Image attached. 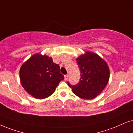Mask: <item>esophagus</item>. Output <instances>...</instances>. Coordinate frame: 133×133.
I'll return each instance as SVG.
<instances>
[{
    "instance_id": "obj_1",
    "label": "esophagus",
    "mask_w": 133,
    "mask_h": 133,
    "mask_svg": "<svg viewBox=\"0 0 133 133\" xmlns=\"http://www.w3.org/2000/svg\"><path fill=\"white\" fill-rule=\"evenodd\" d=\"M68 77H69L68 74L65 75H64V80H68Z\"/></svg>"
}]
</instances>
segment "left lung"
<instances>
[{"label": "left lung", "mask_w": 133, "mask_h": 133, "mask_svg": "<svg viewBox=\"0 0 133 133\" xmlns=\"http://www.w3.org/2000/svg\"><path fill=\"white\" fill-rule=\"evenodd\" d=\"M81 72L77 85H68L77 96L84 99H92L99 95L106 87L110 71L106 62L96 53L87 51L76 59Z\"/></svg>", "instance_id": "left-lung-1"}]
</instances>
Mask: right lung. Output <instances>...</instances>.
Masks as SVG:
<instances>
[{
	"label": "right lung",
	"mask_w": 133,
	"mask_h": 133,
	"mask_svg": "<svg viewBox=\"0 0 133 133\" xmlns=\"http://www.w3.org/2000/svg\"><path fill=\"white\" fill-rule=\"evenodd\" d=\"M21 85L29 95L37 99L49 97L64 77L59 65L46 55L36 54L22 65L19 70Z\"/></svg>",
	"instance_id": "right-lung-1"
}]
</instances>
